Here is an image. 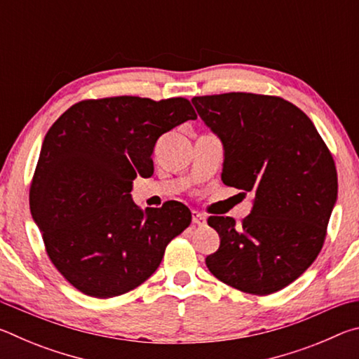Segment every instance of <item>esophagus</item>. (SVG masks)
I'll list each match as a JSON object with an SVG mask.
<instances>
[{
	"label": "esophagus",
	"mask_w": 359,
	"mask_h": 359,
	"mask_svg": "<svg viewBox=\"0 0 359 359\" xmlns=\"http://www.w3.org/2000/svg\"><path fill=\"white\" fill-rule=\"evenodd\" d=\"M191 218H193V223L194 224H198V226H204L205 224V217L201 214V212H198V210H193L191 212Z\"/></svg>",
	"instance_id": "obj_1"
}]
</instances>
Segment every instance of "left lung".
Masks as SVG:
<instances>
[{"instance_id":"8db88e82","label":"left lung","mask_w":359,"mask_h":359,"mask_svg":"<svg viewBox=\"0 0 359 359\" xmlns=\"http://www.w3.org/2000/svg\"><path fill=\"white\" fill-rule=\"evenodd\" d=\"M223 144L224 185L252 193L242 223L209 217L220 247L205 258L218 280L250 294H271L294 282L323 247L337 199V171L312 120L278 96H194Z\"/></svg>"}]
</instances>
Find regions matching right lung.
I'll list each match as a JSON object with an SVG mask.
<instances>
[{"mask_svg": "<svg viewBox=\"0 0 359 359\" xmlns=\"http://www.w3.org/2000/svg\"><path fill=\"white\" fill-rule=\"evenodd\" d=\"M196 114L185 98L87 100L47 131L29 210L48 258L72 287L107 299L135 290L191 223L179 201L139 209L133 180L154 174L158 137Z\"/></svg>", "mask_w": 359, "mask_h": 359, "instance_id": "1", "label": "right lung"}]
</instances>
